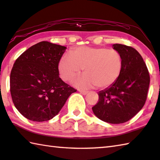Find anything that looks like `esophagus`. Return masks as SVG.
I'll use <instances>...</instances> for the list:
<instances>
[{
  "instance_id": "esophagus-1",
  "label": "esophagus",
  "mask_w": 160,
  "mask_h": 160,
  "mask_svg": "<svg viewBox=\"0 0 160 160\" xmlns=\"http://www.w3.org/2000/svg\"><path fill=\"white\" fill-rule=\"evenodd\" d=\"M79 92L80 94H82V95H86L88 94V91H85V90H79Z\"/></svg>"
}]
</instances>
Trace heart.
<instances>
[{"label": "heart", "instance_id": "heart-1", "mask_svg": "<svg viewBox=\"0 0 160 160\" xmlns=\"http://www.w3.org/2000/svg\"><path fill=\"white\" fill-rule=\"evenodd\" d=\"M82 68L85 74L72 81L75 86L105 89L113 85L120 76L122 59L114 49L80 47L71 50L70 54L63 55L58 63L59 75L64 81L71 80Z\"/></svg>", "mask_w": 160, "mask_h": 160}]
</instances>
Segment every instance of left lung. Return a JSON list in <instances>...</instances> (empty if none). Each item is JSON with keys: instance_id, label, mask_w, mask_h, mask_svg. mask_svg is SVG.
<instances>
[{"instance_id": "left-lung-1", "label": "left lung", "mask_w": 160, "mask_h": 160, "mask_svg": "<svg viewBox=\"0 0 160 160\" xmlns=\"http://www.w3.org/2000/svg\"><path fill=\"white\" fill-rule=\"evenodd\" d=\"M120 52L122 69L115 82L98 93V102L92 107L94 114L110 124L126 122L135 116L146 103L150 75L143 58L129 46L114 44Z\"/></svg>"}]
</instances>
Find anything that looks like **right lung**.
<instances>
[{
  "label": "right lung",
  "mask_w": 160,
  "mask_h": 160,
  "mask_svg": "<svg viewBox=\"0 0 160 160\" xmlns=\"http://www.w3.org/2000/svg\"><path fill=\"white\" fill-rule=\"evenodd\" d=\"M66 49L42 41L23 52L14 62L10 73L12 98L18 111L28 120H51L77 91L59 76L58 63Z\"/></svg>",
  "instance_id": "right-lung-1"
}]
</instances>
